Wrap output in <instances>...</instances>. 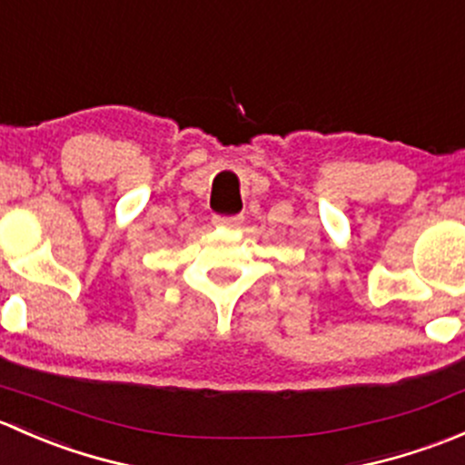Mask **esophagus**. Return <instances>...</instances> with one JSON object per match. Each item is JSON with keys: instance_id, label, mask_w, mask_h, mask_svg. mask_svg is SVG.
I'll use <instances>...</instances> for the list:
<instances>
[{"instance_id": "esophagus-1", "label": "esophagus", "mask_w": 465, "mask_h": 465, "mask_svg": "<svg viewBox=\"0 0 465 465\" xmlns=\"http://www.w3.org/2000/svg\"><path fill=\"white\" fill-rule=\"evenodd\" d=\"M214 226H226V228H237L243 223L242 214H214L213 217Z\"/></svg>"}]
</instances>
